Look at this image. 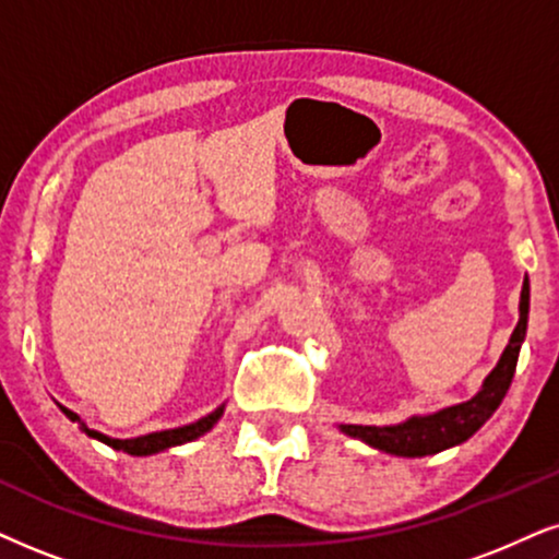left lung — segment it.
<instances>
[{
    "instance_id": "1",
    "label": "left lung",
    "mask_w": 559,
    "mask_h": 559,
    "mask_svg": "<svg viewBox=\"0 0 559 559\" xmlns=\"http://www.w3.org/2000/svg\"><path fill=\"white\" fill-rule=\"evenodd\" d=\"M526 324L528 278H524V286H521L519 324H515V330L511 332V341H508L506 350L500 353L496 369L487 373L475 397L467 402H459V405L443 407L430 415H413V418L397 423V426H356V423H341L337 428H341L345 436L358 438V441L369 443L371 449H379L392 456L415 459L459 447V443L467 441L469 436H475L477 430L490 420V415L500 407V402H503L508 386H511L513 381L515 364H519V350L526 337Z\"/></svg>"
}]
</instances>
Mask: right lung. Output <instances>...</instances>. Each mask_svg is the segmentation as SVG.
Returning a JSON list of instances; mask_svg holds the SVG:
<instances>
[{"instance_id": "obj_1", "label": "right lung", "mask_w": 559, "mask_h": 559, "mask_svg": "<svg viewBox=\"0 0 559 559\" xmlns=\"http://www.w3.org/2000/svg\"><path fill=\"white\" fill-rule=\"evenodd\" d=\"M59 405V402H56ZM61 407V413L67 415L72 423H80V430L82 433H87L90 438H97V441H103L105 447L116 449V451H123V454H131V456H150V454H159V451L165 449H173V447H182V443L188 441H195V438H201L203 433H209L211 428L216 426L218 418L224 415V407L227 405H218L214 413H209L206 418L195 420V423H188V426H180V428H169V430H157V433H146V436H136V438H110L100 433V430L90 428L87 423H84L80 415L74 413V409L69 407Z\"/></svg>"}]
</instances>
